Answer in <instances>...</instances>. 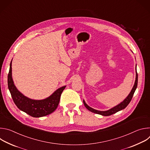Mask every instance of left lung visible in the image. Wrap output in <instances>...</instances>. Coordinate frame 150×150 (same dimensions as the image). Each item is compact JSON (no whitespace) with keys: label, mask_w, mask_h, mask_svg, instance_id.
Wrapping results in <instances>:
<instances>
[{"label":"left lung","mask_w":150,"mask_h":150,"mask_svg":"<svg viewBox=\"0 0 150 150\" xmlns=\"http://www.w3.org/2000/svg\"><path fill=\"white\" fill-rule=\"evenodd\" d=\"M136 67H137V65H136ZM137 85H138V74H137V68H136V78H135V83H134V87H133L131 91L129 94V95L127 96V97L122 103H120L118 105H116L115 107H114V108H112V109H110L108 110H106V111H100V110L94 109L90 108V106H88L86 104V103L85 102L84 100H83V104L85 106V108H86L88 110H90V112H91L93 113L98 114V115H101L104 116H108L112 115H113V114H114V113H116V112H117L120 110H122L126 108V107L128 104H129V103H130V101H131V100L133 97L134 94V93H135V91L137 89Z\"/></svg>","instance_id":"1"}]
</instances>
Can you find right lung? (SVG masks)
Segmentation results:
<instances>
[{
    "mask_svg": "<svg viewBox=\"0 0 150 150\" xmlns=\"http://www.w3.org/2000/svg\"><path fill=\"white\" fill-rule=\"evenodd\" d=\"M8 85L12 98L17 108L34 117L45 116L53 113L57 108L62 93L66 87L63 86L58 88L50 96L43 100L29 98L19 92L13 83L12 77V61L8 76Z\"/></svg>",
    "mask_w": 150,
    "mask_h": 150,
    "instance_id": "add662e5",
    "label": "right lung"
}]
</instances>
